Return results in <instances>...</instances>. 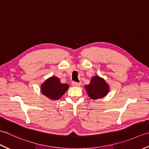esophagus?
<instances>
[{
	"label": "esophagus",
	"mask_w": 149,
	"mask_h": 149,
	"mask_svg": "<svg viewBox=\"0 0 149 149\" xmlns=\"http://www.w3.org/2000/svg\"><path fill=\"white\" fill-rule=\"evenodd\" d=\"M80 83L77 82V81H72V86H75V87H78L80 86Z\"/></svg>",
	"instance_id": "34e87169"
}]
</instances>
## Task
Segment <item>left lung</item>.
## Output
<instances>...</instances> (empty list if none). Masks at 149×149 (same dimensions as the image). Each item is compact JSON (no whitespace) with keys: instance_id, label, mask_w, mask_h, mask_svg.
Wrapping results in <instances>:
<instances>
[{"instance_id":"left-lung-1","label":"left lung","mask_w":149,"mask_h":149,"mask_svg":"<svg viewBox=\"0 0 149 149\" xmlns=\"http://www.w3.org/2000/svg\"><path fill=\"white\" fill-rule=\"evenodd\" d=\"M87 93L92 99H99L106 96L109 92V86L104 79L98 76L94 77L89 85L85 86Z\"/></svg>"}]
</instances>
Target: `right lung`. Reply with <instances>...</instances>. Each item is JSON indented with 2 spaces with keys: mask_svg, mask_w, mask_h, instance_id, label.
I'll use <instances>...</instances> for the list:
<instances>
[{
  "mask_svg": "<svg viewBox=\"0 0 149 149\" xmlns=\"http://www.w3.org/2000/svg\"><path fill=\"white\" fill-rule=\"evenodd\" d=\"M69 88L68 84H62L58 78L52 77L42 85V93L51 100H58Z\"/></svg>",
  "mask_w": 149,
  "mask_h": 149,
  "instance_id": "right-lung-1",
  "label": "right lung"
}]
</instances>
